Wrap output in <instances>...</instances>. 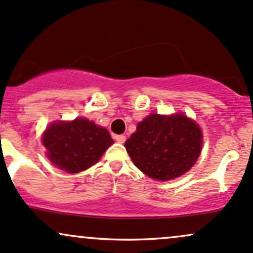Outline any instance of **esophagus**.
<instances>
[{
    "instance_id": "34e87169",
    "label": "esophagus",
    "mask_w": 253,
    "mask_h": 253,
    "mask_svg": "<svg viewBox=\"0 0 253 253\" xmlns=\"http://www.w3.org/2000/svg\"><path fill=\"white\" fill-rule=\"evenodd\" d=\"M126 136L124 135H116L115 136V140L118 142V143H124V142H126Z\"/></svg>"
}]
</instances>
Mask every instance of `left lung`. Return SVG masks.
Wrapping results in <instances>:
<instances>
[{"mask_svg":"<svg viewBox=\"0 0 253 253\" xmlns=\"http://www.w3.org/2000/svg\"><path fill=\"white\" fill-rule=\"evenodd\" d=\"M202 142L201 127L183 113H152L137 124L124 147L140 171L153 179L166 181L180 177L194 166Z\"/></svg>","mask_w":253,"mask_h":253,"instance_id":"left-lung-1","label":"left lung"}]
</instances>
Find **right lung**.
Listing matches in <instances>:
<instances>
[{
    "label": "right lung",
    "instance_id": "obj_1",
    "mask_svg": "<svg viewBox=\"0 0 253 253\" xmlns=\"http://www.w3.org/2000/svg\"><path fill=\"white\" fill-rule=\"evenodd\" d=\"M42 141L51 163L68 173L92 167L113 143L105 127L86 118L53 122L46 127Z\"/></svg>",
    "mask_w": 253,
    "mask_h": 253
}]
</instances>
